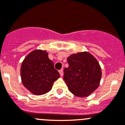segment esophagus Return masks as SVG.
<instances>
[{
	"label": "esophagus",
	"instance_id": "34e87169",
	"mask_svg": "<svg viewBox=\"0 0 125 125\" xmlns=\"http://www.w3.org/2000/svg\"><path fill=\"white\" fill-rule=\"evenodd\" d=\"M59 73H60V76H62L63 75V70H59Z\"/></svg>",
	"mask_w": 125,
	"mask_h": 125
}]
</instances>
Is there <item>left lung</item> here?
I'll list each match as a JSON object with an SVG mask.
<instances>
[{
	"label": "left lung",
	"instance_id": "obj_1",
	"mask_svg": "<svg viewBox=\"0 0 125 125\" xmlns=\"http://www.w3.org/2000/svg\"><path fill=\"white\" fill-rule=\"evenodd\" d=\"M68 68L64 69L63 80L74 95L85 97L99 87L102 77L99 63L88 52L72 54L67 58Z\"/></svg>",
	"mask_w": 125,
	"mask_h": 125
}]
</instances>
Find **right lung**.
Returning a JSON list of instances; mask_svg holds the SVG:
<instances>
[{
  "mask_svg": "<svg viewBox=\"0 0 125 125\" xmlns=\"http://www.w3.org/2000/svg\"><path fill=\"white\" fill-rule=\"evenodd\" d=\"M23 86L36 95H43L52 89L60 74L49 59L46 51L34 50L24 58L20 69Z\"/></svg>",
  "mask_w": 125,
  "mask_h": 125,
  "instance_id": "add662e5",
  "label": "right lung"
}]
</instances>
